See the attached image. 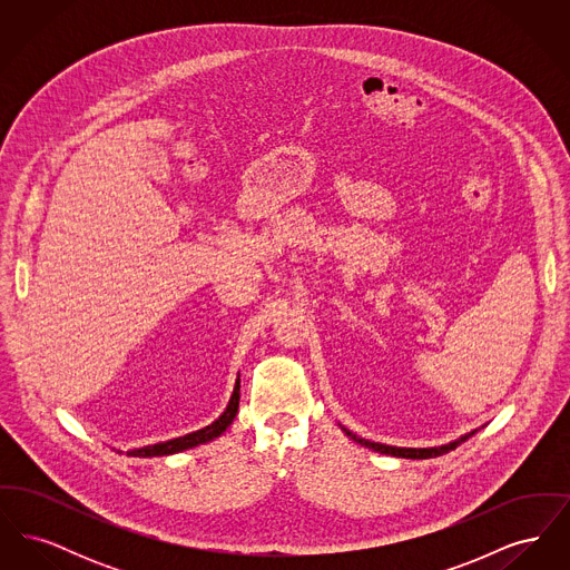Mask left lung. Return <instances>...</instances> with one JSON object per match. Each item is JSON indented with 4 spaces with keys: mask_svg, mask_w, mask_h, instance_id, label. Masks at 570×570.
I'll return each mask as SVG.
<instances>
[{
    "mask_svg": "<svg viewBox=\"0 0 570 570\" xmlns=\"http://www.w3.org/2000/svg\"><path fill=\"white\" fill-rule=\"evenodd\" d=\"M342 430H344V434L348 435L351 440H354L356 444H361V446H367V449H372V451H376V453H382V455H393V458H404V460H430V458L444 455V453L458 449L461 442H465L470 435H474V432H470V434L458 438L455 442H449V444H442V446H432V449H406V446H389V444H380V442H370V440H365V438H358V435L353 434V432L346 430V428H342Z\"/></svg>",
    "mask_w": 570,
    "mask_h": 570,
    "instance_id": "1",
    "label": "left lung"
}]
</instances>
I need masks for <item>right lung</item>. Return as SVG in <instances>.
Segmentation results:
<instances>
[{"label":"right lung","instance_id":"add662e5","mask_svg":"<svg viewBox=\"0 0 570 570\" xmlns=\"http://www.w3.org/2000/svg\"><path fill=\"white\" fill-rule=\"evenodd\" d=\"M237 407H239V380L235 382V391L230 395V402L226 410L219 414V419H216L212 425L198 430V432H191V434L179 435V438H173V440H166V442H158V444H151V446H142V449H135V451H128L126 455L128 458H163V455H173V453H179V451H186L191 446H198V444H205L209 440H214L217 435L224 434L226 428L233 423V419L237 416Z\"/></svg>","mask_w":570,"mask_h":570}]
</instances>
